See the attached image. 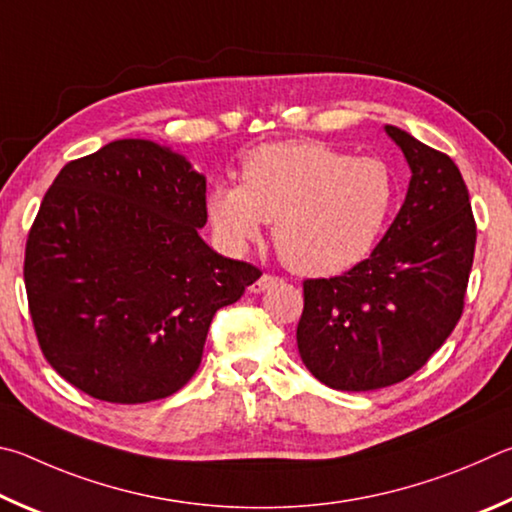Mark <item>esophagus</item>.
<instances>
[{
	"label": "esophagus",
	"instance_id": "obj_1",
	"mask_svg": "<svg viewBox=\"0 0 512 512\" xmlns=\"http://www.w3.org/2000/svg\"><path fill=\"white\" fill-rule=\"evenodd\" d=\"M279 283H283V279H279V276H274V274H263L261 279H258V281H254V283L249 285V290L254 292V294H261V292L270 290V288H274V285H279Z\"/></svg>",
	"mask_w": 512,
	"mask_h": 512
}]
</instances>
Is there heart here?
Segmentation results:
<instances>
[{"instance_id": "1", "label": "heart", "mask_w": 512, "mask_h": 512, "mask_svg": "<svg viewBox=\"0 0 512 512\" xmlns=\"http://www.w3.org/2000/svg\"><path fill=\"white\" fill-rule=\"evenodd\" d=\"M396 197V173L380 157H351L321 141H279L251 150L240 186L215 184L206 209L227 249L242 251L274 222L283 263L328 276L371 254Z\"/></svg>"}]
</instances>
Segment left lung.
I'll return each instance as SVG.
<instances>
[{"mask_svg":"<svg viewBox=\"0 0 512 512\" xmlns=\"http://www.w3.org/2000/svg\"><path fill=\"white\" fill-rule=\"evenodd\" d=\"M411 168L405 204L366 261L303 281L297 346L319 382L373 391L407 380L463 315L477 242L468 186L454 161L387 125Z\"/></svg>","mask_w":512,"mask_h":512,"instance_id":"obj_1","label":"left lung"}]
</instances>
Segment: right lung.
Here are the masks:
<instances>
[{"mask_svg":"<svg viewBox=\"0 0 512 512\" xmlns=\"http://www.w3.org/2000/svg\"><path fill=\"white\" fill-rule=\"evenodd\" d=\"M204 224V175L155 141H112L60 170L24 254L33 328L58 375L116 405L193 378L215 312L263 274L213 251Z\"/></svg>","mask_w":512,"mask_h":512,"instance_id":"obj_1","label":"right lung"}]
</instances>
